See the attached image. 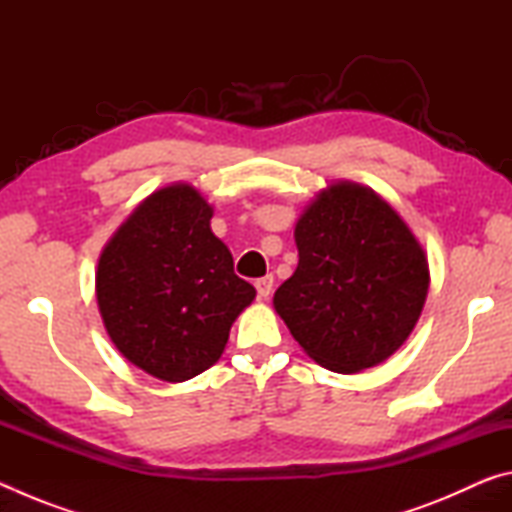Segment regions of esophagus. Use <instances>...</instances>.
<instances>
[{"label":"esophagus","mask_w":512,"mask_h":512,"mask_svg":"<svg viewBox=\"0 0 512 512\" xmlns=\"http://www.w3.org/2000/svg\"><path fill=\"white\" fill-rule=\"evenodd\" d=\"M255 289H257V296L259 298H268L273 291V275H264L255 280Z\"/></svg>","instance_id":"34e87169"}]
</instances>
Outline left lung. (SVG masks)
<instances>
[{"label": "left lung", "mask_w": 512, "mask_h": 512, "mask_svg": "<svg viewBox=\"0 0 512 512\" xmlns=\"http://www.w3.org/2000/svg\"><path fill=\"white\" fill-rule=\"evenodd\" d=\"M298 268L273 305L311 359L334 372L377 366L420 318L429 266L418 239L372 189L339 183L296 225Z\"/></svg>", "instance_id": "obj_1"}]
</instances>
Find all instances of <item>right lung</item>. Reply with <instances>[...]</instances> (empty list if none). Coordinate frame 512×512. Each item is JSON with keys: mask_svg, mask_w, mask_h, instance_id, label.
<instances>
[{"mask_svg": "<svg viewBox=\"0 0 512 512\" xmlns=\"http://www.w3.org/2000/svg\"><path fill=\"white\" fill-rule=\"evenodd\" d=\"M189 185L151 194L99 257L97 300L112 343L137 368L185 381L219 361L255 287L235 273Z\"/></svg>", "mask_w": 512, "mask_h": 512, "instance_id": "right-lung-1", "label": "right lung"}]
</instances>
